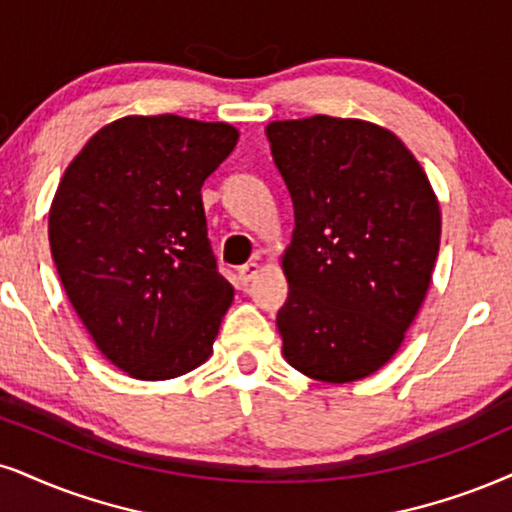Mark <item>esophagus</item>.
<instances>
[{
  "mask_svg": "<svg viewBox=\"0 0 512 512\" xmlns=\"http://www.w3.org/2000/svg\"><path fill=\"white\" fill-rule=\"evenodd\" d=\"M258 270H261V266H258L256 261L244 263V266L239 268V282H242V285H249V282L258 275Z\"/></svg>",
  "mask_w": 512,
  "mask_h": 512,
  "instance_id": "obj_1",
  "label": "esophagus"
}]
</instances>
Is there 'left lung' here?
<instances>
[{
    "label": "left lung",
    "instance_id": "obj_1",
    "mask_svg": "<svg viewBox=\"0 0 512 512\" xmlns=\"http://www.w3.org/2000/svg\"><path fill=\"white\" fill-rule=\"evenodd\" d=\"M294 204L277 311L287 363L320 382L363 380L399 351L439 254L441 211L394 132L311 116L266 128Z\"/></svg>",
    "mask_w": 512,
    "mask_h": 512
}]
</instances>
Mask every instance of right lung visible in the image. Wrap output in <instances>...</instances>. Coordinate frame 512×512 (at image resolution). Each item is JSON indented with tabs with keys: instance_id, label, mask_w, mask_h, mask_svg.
<instances>
[{
	"instance_id": "add662e5",
	"label": "right lung",
	"mask_w": 512,
	"mask_h": 512,
	"mask_svg": "<svg viewBox=\"0 0 512 512\" xmlns=\"http://www.w3.org/2000/svg\"><path fill=\"white\" fill-rule=\"evenodd\" d=\"M227 123L128 116L66 168L49 211L61 285L109 361L170 380L211 356L232 304L208 242L201 185L235 149Z\"/></svg>"
}]
</instances>
